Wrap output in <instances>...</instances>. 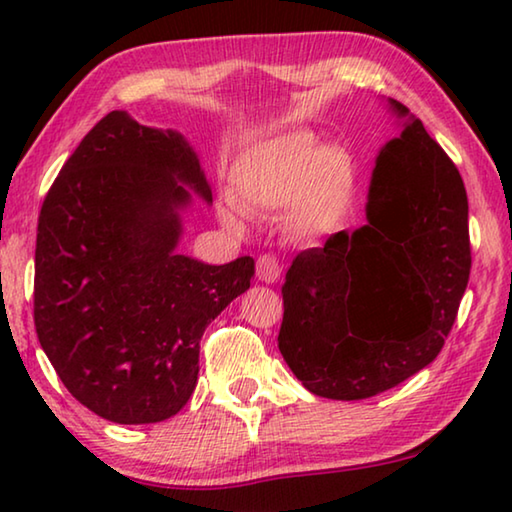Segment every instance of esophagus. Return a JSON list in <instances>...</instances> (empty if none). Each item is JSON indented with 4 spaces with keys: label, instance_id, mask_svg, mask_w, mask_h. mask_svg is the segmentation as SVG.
<instances>
[{
    "label": "esophagus",
    "instance_id": "obj_1",
    "mask_svg": "<svg viewBox=\"0 0 512 512\" xmlns=\"http://www.w3.org/2000/svg\"><path fill=\"white\" fill-rule=\"evenodd\" d=\"M280 273H282V266H280V259L275 255H259L257 257V277L266 284H273L280 280Z\"/></svg>",
    "mask_w": 512,
    "mask_h": 512
}]
</instances>
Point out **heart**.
<instances>
[{
    "label": "heart",
    "mask_w": 512,
    "mask_h": 512,
    "mask_svg": "<svg viewBox=\"0 0 512 512\" xmlns=\"http://www.w3.org/2000/svg\"><path fill=\"white\" fill-rule=\"evenodd\" d=\"M354 194V162L341 146H320L309 131H289L241 155L232 171V196L244 212L291 205L293 228L314 235L334 228ZM239 225L237 212H221Z\"/></svg>",
    "instance_id": "1"
}]
</instances>
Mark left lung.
I'll return each mask as SVG.
<instances>
[{"label": "left lung", "instance_id": "8db88e82", "mask_svg": "<svg viewBox=\"0 0 512 512\" xmlns=\"http://www.w3.org/2000/svg\"><path fill=\"white\" fill-rule=\"evenodd\" d=\"M391 108L409 117L400 101ZM366 216L298 253L282 284L277 348L327 400H366L429 366L470 280L463 178L420 119L379 151Z\"/></svg>", "mask_w": 512, "mask_h": 512}]
</instances>
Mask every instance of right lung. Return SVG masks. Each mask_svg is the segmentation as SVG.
Wrapping results in <instances>:
<instances>
[{"instance_id":"right-lung-1","label":"right lung","mask_w":512,"mask_h":512,"mask_svg":"<svg viewBox=\"0 0 512 512\" xmlns=\"http://www.w3.org/2000/svg\"><path fill=\"white\" fill-rule=\"evenodd\" d=\"M212 201L192 146L112 110L63 164L38 216L33 320L72 397L117 424L176 415L205 327L250 287L253 257L176 253L182 183Z\"/></svg>"}]
</instances>
